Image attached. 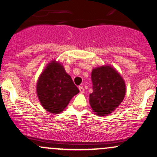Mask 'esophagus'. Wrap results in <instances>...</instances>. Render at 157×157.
<instances>
[{
  "mask_svg": "<svg viewBox=\"0 0 157 157\" xmlns=\"http://www.w3.org/2000/svg\"><path fill=\"white\" fill-rule=\"evenodd\" d=\"M79 92H80V93H84V92H85V89H84L82 86H79Z\"/></svg>",
  "mask_w": 157,
  "mask_h": 157,
  "instance_id": "esophagus-1",
  "label": "esophagus"
}]
</instances>
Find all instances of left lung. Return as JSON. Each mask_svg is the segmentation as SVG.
I'll return each mask as SVG.
<instances>
[{
	"label": "left lung",
	"instance_id": "obj_1",
	"mask_svg": "<svg viewBox=\"0 0 157 157\" xmlns=\"http://www.w3.org/2000/svg\"><path fill=\"white\" fill-rule=\"evenodd\" d=\"M91 78L93 92L90 94V106L96 114L107 116L114 111L124 98V80L109 65L94 68Z\"/></svg>",
	"mask_w": 157,
	"mask_h": 157
}]
</instances>
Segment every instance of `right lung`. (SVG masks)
Here are the masks:
<instances>
[{
    "instance_id": "add662e5",
    "label": "right lung",
    "mask_w": 157,
    "mask_h": 157,
    "mask_svg": "<svg viewBox=\"0 0 157 157\" xmlns=\"http://www.w3.org/2000/svg\"><path fill=\"white\" fill-rule=\"evenodd\" d=\"M36 90L42 106L52 114L63 111L71 99L79 93L71 77L56 60L48 63L40 75Z\"/></svg>"
}]
</instances>
